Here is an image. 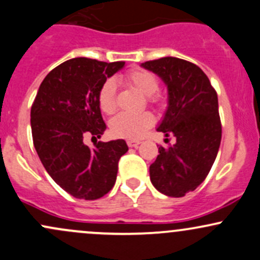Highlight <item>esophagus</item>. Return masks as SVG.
Listing matches in <instances>:
<instances>
[{"instance_id": "obj_1", "label": "esophagus", "mask_w": 260, "mask_h": 260, "mask_svg": "<svg viewBox=\"0 0 260 260\" xmlns=\"http://www.w3.org/2000/svg\"><path fill=\"white\" fill-rule=\"evenodd\" d=\"M127 144H128V147H129V148H137L139 144H141V142L135 141V139H128Z\"/></svg>"}]
</instances>
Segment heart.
I'll list each match as a JSON object with an SVG mask.
<instances>
[{
	"mask_svg": "<svg viewBox=\"0 0 260 260\" xmlns=\"http://www.w3.org/2000/svg\"><path fill=\"white\" fill-rule=\"evenodd\" d=\"M125 81L138 89L141 93L148 95V101L151 103H157L159 97L154 93L158 91L157 76L151 71L143 68H135L128 71L124 75ZM116 82L113 78H108L103 82L98 92V103L105 113L111 114L116 111ZM154 123V118L149 112H121L111 121V131L116 137L127 139H138L146 133V131Z\"/></svg>",
	"mask_w": 260,
	"mask_h": 260,
	"instance_id": "obj_1",
	"label": "heart"
}]
</instances>
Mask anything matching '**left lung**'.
I'll return each mask as SVG.
<instances>
[{"mask_svg": "<svg viewBox=\"0 0 260 260\" xmlns=\"http://www.w3.org/2000/svg\"><path fill=\"white\" fill-rule=\"evenodd\" d=\"M165 82L168 107L158 132L176 143L159 146L149 177L157 190L179 198L194 190L208 176L218 154L222 124L218 95L209 78L198 66L177 57L147 61L141 64Z\"/></svg>", "mask_w": 260, "mask_h": 260, "instance_id": "8db88e82", "label": "left lung"}]
</instances>
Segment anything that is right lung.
Listing matches in <instances>:
<instances>
[{
	"instance_id": "1",
	"label": "right lung",
	"mask_w": 260,
	"mask_h": 260,
	"mask_svg": "<svg viewBox=\"0 0 260 260\" xmlns=\"http://www.w3.org/2000/svg\"><path fill=\"white\" fill-rule=\"evenodd\" d=\"M124 62L78 57L51 71L31 108L32 138L52 179L75 198L94 201L107 194L117 178L119 158L128 151L123 139L97 142L106 131L98 92ZM95 139L89 149L84 138Z\"/></svg>"
}]
</instances>
